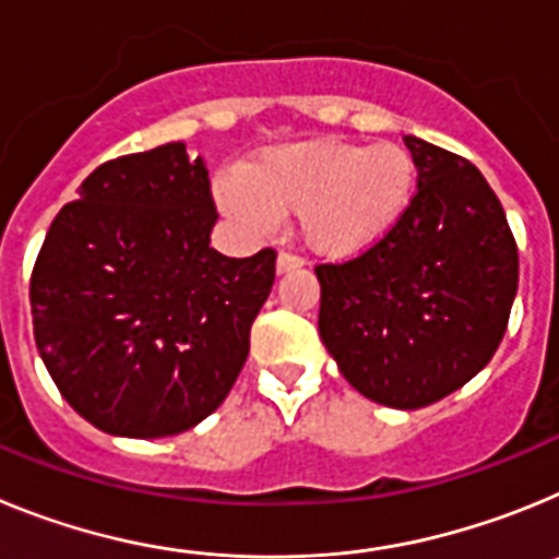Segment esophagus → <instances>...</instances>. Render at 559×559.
Returning a JSON list of instances; mask_svg holds the SVG:
<instances>
[{"instance_id": "1", "label": "esophagus", "mask_w": 559, "mask_h": 559, "mask_svg": "<svg viewBox=\"0 0 559 559\" xmlns=\"http://www.w3.org/2000/svg\"><path fill=\"white\" fill-rule=\"evenodd\" d=\"M305 260L302 257H296V254H280L276 257V274H288V271H296V269H302Z\"/></svg>"}]
</instances>
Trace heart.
<instances>
[{"label": "heart", "mask_w": 559, "mask_h": 559, "mask_svg": "<svg viewBox=\"0 0 559 559\" xmlns=\"http://www.w3.org/2000/svg\"><path fill=\"white\" fill-rule=\"evenodd\" d=\"M417 179L403 145L324 136L257 153L243 176H221L215 192L221 210L251 235H271L283 215H299L310 249L341 260L378 246L406 218Z\"/></svg>", "instance_id": "heart-1"}]
</instances>
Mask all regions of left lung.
Segmentation results:
<instances>
[{"label":"left lung","instance_id":"obj_1","mask_svg":"<svg viewBox=\"0 0 559 559\" xmlns=\"http://www.w3.org/2000/svg\"><path fill=\"white\" fill-rule=\"evenodd\" d=\"M412 210L378 246L319 265V335L349 386L389 408H423L496 355L518 290V246L476 165L406 136Z\"/></svg>","mask_w":559,"mask_h":559}]
</instances>
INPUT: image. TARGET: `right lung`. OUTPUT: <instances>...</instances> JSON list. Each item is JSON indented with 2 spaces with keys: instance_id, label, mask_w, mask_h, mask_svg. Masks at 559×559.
Masks as SVG:
<instances>
[{
  "instance_id": "obj_1",
  "label": "right lung",
  "mask_w": 559,
  "mask_h": 559,
  "mask_svg": "<svg viewBox=\"0 0 559 559\" xmlns=\"http://www.w3.org/2000/svg\"><path fill=\"white\" fill-rule=\"evenodd\" d=\"M215 221L204 159L170 142L97 167L49 226L29 280L36 347L100 431L173 437L235 386L276 254L224 257Z\"/></svg>"
}]
</instances>
